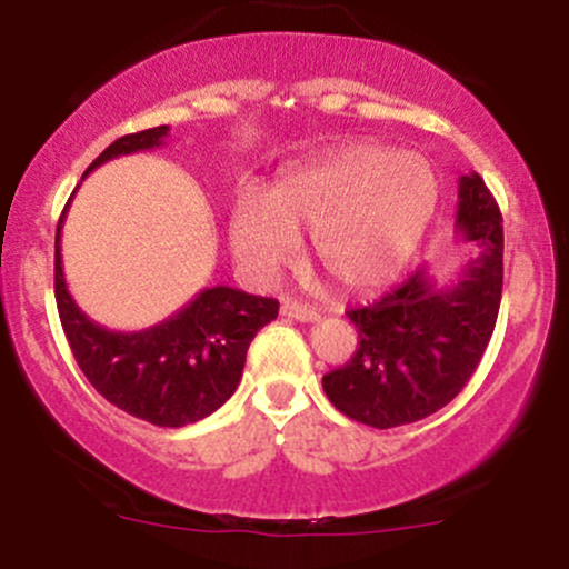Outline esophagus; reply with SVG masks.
Returning a JSON list of instances; mask_svg holds the SVG:
<instances>
[{
    "instance_id": "obj_1",
    "label": "esophagus",
    "mask_w": 569,
    "mask_h": 569,
    "mask_svg": "<svg viewBox=\"0 0 569 569\" xmlns=\"http://www.w3.org/2000/svg\"><path fill=\"white\" fill-rule=\"evenodd\" d=\"M280 312H283L286 318H293V321H302V323H312V321H318V318H321V312H318L316 307L297 302V299H283V305H280Z\"/></svg>"
}]
</instances>
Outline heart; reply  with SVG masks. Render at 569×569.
Listing matches in <instances>:
<instances>
[{
	"mask_svg": "<svg viewBox=\"0 0 569 569\" xmlns=\"http://www.w3.org/2000/svg\"><path fill=\"white\" fill-rule=\"evenodd\" d=\"M436 208L439 176L422 154L356 141L280 176L264 202H234L230 243L240 264L270 283L310 232L318 264L345 289L369 291L409 264Z\"/></svg>",
	"mask_w": 569,
	"mask_h": 569,
	"instance_id": "obj_1",
	"label": "heart"
}]
</instances>
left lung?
I'll list each match as a JSON object with an SVG mask.
<instances>
[{
  "label": "left lung",
  "mask_w": 569,
  "mask_h": 569,
  "mask_svg": "<svg viewBox=\"0 0 569 569\" xmlns=\"http://www.w3.org/2000/svg\"><path fill=\"white\" fill-rule=\"evenodd\" d=\"M455 227L476 246L455 283L417 270L375 305L348 310L361 342L323 375V390L350 420L409 426L447 407L479 367L502 297V217L479 173L460 176Z\"/></svg>",
  "instance_id": "8db88e82"
}]
</instances>
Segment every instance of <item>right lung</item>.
Masks as SVG:
<instances>
[{"label":"right lung","mask_w":569,"mask_h":569,"mask_svg":"<svg viewBox=\"0 0 569 569\" xmlns=\"http://www.w3.org/2000/svg\"><path fill=\"white\" fill-rule=\"evenodd\" d=\"M168 130L158 126L122 136L84 173L120 154L162 147ZM67 208L56 230V305L88 382L117 409L160 428L189 426L217 411L243 377L251 339L278 318V299L213 286L158 326L143 331L103 329L77 307L63 280L61 227Z\"/></svg>","instance_id":"obj_1"}]
</instances>
